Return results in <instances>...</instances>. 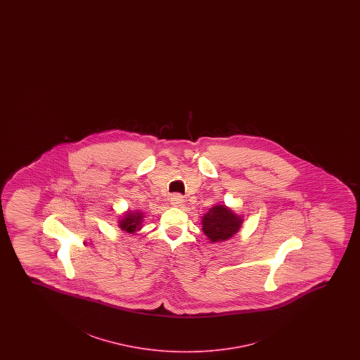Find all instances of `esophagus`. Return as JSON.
<instances>
[{
    "instance_id": "esophagus-1",
    "label": "esophagus",
    "mask_w": 360,
    "mask_h": 360,
    "mask_svg": "<svg viewBox=\"0 0 360 360\" xmlns=\"http://www.w3.org/2000/svg\"><path fill=\"white\" fill-rule=\"evenodd\" d=\"M183 202H184V199H183L181 194H173L172 197H171V204H172L173 207H181L183 205Z\"/></svg>"
}]
</instances>
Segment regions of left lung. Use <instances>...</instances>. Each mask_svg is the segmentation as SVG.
Listing matches in <instances>:
<instances>
[{
  "label": "left lung",
  "mask_w": 360,
  "mask_h": 360,
  "mask_svg": "<svg viewBox=\"0 0 360 360\" xmlns=\"http://www.w3.org/2000/svg\"><path fill=\"white\" fill-rule=\"evenodd\" d=\"M243 219L225 204H215L202 217L204 235L212 243L230 240L240 231Z\"/></svg>",
  "instance_id": "left-lung-1"
}]
</instances>
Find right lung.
<instances>
[{"mask_svg":"<svg viewBox=\"0 0 360 360\" xmlns=\"http://www.w3.org/2000/svg\"><path fill=\"white\" fill-rule=\"evenodd\" d=\"M143 217L145 212L141 210H128L119 217L118 226L122 231L136 233L143 229Z\"/></svg>","mask_w":360,"mask_h":360,"instance_id":"add662e5","label":"right lung"}]
</instances>
